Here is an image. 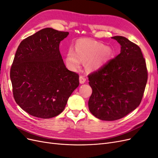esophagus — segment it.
I'll return each instance as SVG.
<instances>
[{"mask_svg": "<svg viewBox=\"0 0 158 158\" xmlns=\"http://www.w3.org/2000/svg\"><path fill=\"white\" fill-rule=\"evenodd\" d=\"M79 81L80 84H84L85 81H86V78H85V76L83 75H80L79 77Z\"/></svg>", "mask_w": 158, "mask_h": 158, "instance_id": "esophagus-1", "label": "esophagus"}]
</instances>
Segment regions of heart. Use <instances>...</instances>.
<instances>
[{
  "label": "heart",
  "mask_w": 158,
  "mask_h": 158,
  "mask_svg": "<svg viewBox=\"0 0 158 158\" xmlns=\"http://www.w3.org/2000/svg\"><path fill=\"white\" fill-rule=\"evenodd\" d=\"M76 51L70 49L66 55V61L72 69H78L81 60L87 61L86 68L95 70L102 67L111 59L113 52L111 48L98 41L81 40L76 45Z\"/></svg>",
  "instance_id": "b5f03b06"
}]
</instances>
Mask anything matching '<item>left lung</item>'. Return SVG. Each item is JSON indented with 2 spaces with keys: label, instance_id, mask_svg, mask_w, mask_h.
I'll return each mask as SVG.
<instances>
[{
  "label": "left lung",
  "instance_id": "left-lung-1",
  "mask_svg": "<svg viewBox=\"0 0 158 158\" xmlns=\"http://www.w3.org/2000/svg\"><path fill=\"white\" fill-rule=\"evenodd\" d=\"M121 52L88 75L92 94L89 111L103 121H115L139 106L148 80L146 60L139 47L123 36L112 37Z\"/></svg>",
  "mask_w": 158,
  "mask_h": 158
}]
</instances>
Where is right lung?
<instances>
[{"label": "right lung", "instance_id": "right-lung-1", "mask_svg": "<svg viewBox=\"0 0 158 158\" xmlns=\"http://www.w3.org/2000/svg\"><path fill=\"white\" fill-rule=\"evenodd\" d=\"M67 31L47 27L22 41L10 69L13 96L33 117L49 118L63 111L79 85V76L66 68L59 51Z\"/></svg>", "mask_w": 158, "mask_h": 158}]
</instances>
